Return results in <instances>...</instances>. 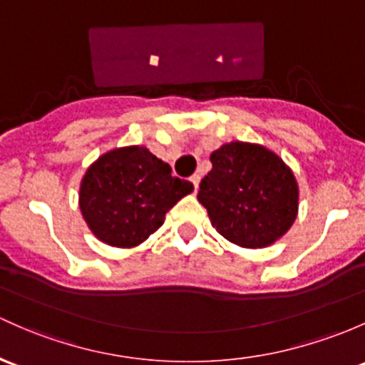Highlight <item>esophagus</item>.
I'll return each mask as SVG.
<instances>
[{"instance_id": "obj_1", "label": "esophagus", "mask_w": 365, "mask_h": 365, "mask_svg": "<svg viewBox=\"0 0 365 365\" xmlns=\"http://www.w3.org/2000/svg\"><path fill=\"white\" fill-rule=\"evenodd\" d=\"M190 181H191V184H193V187H195V191L198 190V184H200V175L198 174H193L190 178Z\"/></svg>"}]
</instances>
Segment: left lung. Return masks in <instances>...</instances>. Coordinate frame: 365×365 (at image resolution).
Here are the masks:
<instances>
[{
  "label": "left lung",
  "instance_id": "obj_1",
  "mask_svg": "<svg viewBox=\"0 0 365 365\" xmlns=\"http://www.w3.org/2000/svg\"><path fill=\"white\" fill-rule=\"evenodd\" d=\"M210 162L212 170L200 182L198 202L222 237L261 249L287 233L297 215L299 190L282 158L237 140L215 150Z\"/></svg>",
  "mask_w": 365,
  "mask_h": 365
}]
</instances>
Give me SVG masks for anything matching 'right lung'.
<instances>
[{
	"mask_svg": "<svg viewBox=\"0 0 365 365\" xmlns=\"http://www.w3.org/2000/svg\"><path fill=\"white\" fill-rule=\"evenodd\" d=\"M170 167L143 146L113 150L81 179L80 209L104 244L135 247L165 221V214L193 184L174 178Z\"/></svg>",
	"mask_w": 365,
	"mask_h": 365,
	"instance_id": "1",
	"label": "right lung"
}]
</instances>
